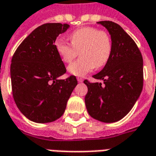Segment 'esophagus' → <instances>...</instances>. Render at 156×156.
Wrapping results in <instances>:
<instances>
[{
  "label": "esophagus",
  "instance_id": "34e87169",
  "mask_svg": "<svg viewBox=\"0 0 156 156\" xmlns=\"http://www.w3.org/2000/svg\"><path fill=\"white\" fill-rule=\"evenodd\" d=\"M77 79H78V81L79 82V83H82V82L83 81V78H79V77H78V78H77Z\"/></svg>",
  "mask_w": 156,
  "mask_h": 156
}]
</instances>
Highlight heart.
<instances>
[{
	"mask_svg": "<svg viewBox=\"0 0 156 156\" xmlns=\"http://www.w3.org/2000/svg\"><path fill=\"white\" fill-rule=\"evenodd\" d=\"M71 43L62 39L55 41V48L62 61L71 62L80 51L81 58L68 66V72L75 76H84L94 68L107 64L112 53V40L105 31L92 27L75 30L69 35Z\"/></svg>",
	"mask_w": 156,
	"mask_h": 156,
	"instance_id": "heart-1",
	"label": "heart"
}]
</instances>
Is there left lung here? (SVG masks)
<instances>
[{"label": "left lung", "mask_w": 156, "mask_h": 156, "mask_svg": "<svg viewBox=\"0 0 156 156\" xmlns=\"http://www.w3.org/2000/svg\"><path fill=\"white\" fill-rule=\"evenodd\" d=\"M111 36L112 53L109 60L93 77L104 81L90 83L85 105L92 118L105 123H114L130 111L143 88V58L133 39L120 26L110 21L98 22Z\"/></svg>", "instance_id": "8db88e82"}]
</instances>
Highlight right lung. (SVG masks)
Masks as SVG:
<instances>
[{"label":"right lung","mask_w":156,"mask_h":156,"mask_svg":"<svg viewBox=\"0 0 156 156\" xmlns=\"http://www.w3.org/2000/svg\"><path fill=\"white\" fill-rule=\"evenodd\" d=\"M68 27L66 23L40 26L23 40L12 57L13 98L22 115L36 123H49L61 117L78 84L73 75L58 79L67 70L54 43Z\"/></svg>","instance_id":"1"}]
</instances>
